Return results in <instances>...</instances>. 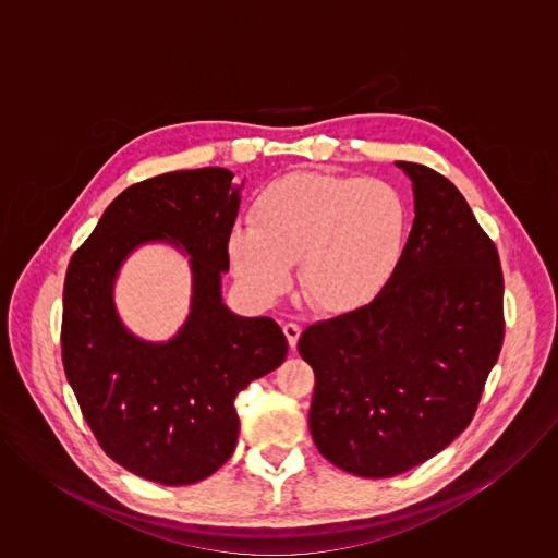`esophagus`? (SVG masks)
Masks as SVG:
<instances>
[{"mask_svg":"<svg viewBox=\"0 0 558 558\" xmlns=\"http://www.w3.org/2000/svg\"><path fill=\"white\" fill-rule=\"evenodd\" d=\"M282 331H284V336H287V340H289V347L295 349V344H298V340H300V333H302V327L295 325V323H284V325H282Z\"/></svg>","mask_w":558,"mask_h":558,"instance_id":"obj_1","label":"esophagus"}]
</instances>
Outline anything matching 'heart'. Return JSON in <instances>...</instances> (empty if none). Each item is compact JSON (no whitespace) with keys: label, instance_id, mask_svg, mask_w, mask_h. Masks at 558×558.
I'll return each instance as SVG.
<instances>
[{"label":"heart","instance_id":"b5f03b06","mask_svg":"<svg viewBox=\"0 0 558 558\" xmlns=\"http://www.w3.org/2000/svg\"><path fill=\"white\" fill-rule=\"evenodd\" d=\"M407 207L392 185L323 172H291L265 185L252 205V225L227 235L235 278L258 302H274L291 284V265L304 300L325 313L368 304L402 254Z\"/></svg>","mask_w":558,"mask_h":558}]
</instances>
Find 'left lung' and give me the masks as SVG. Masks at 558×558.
I'll return each instance as SVG.
<instances>
[{
  "label": "left lung",
  "instance_id": "left-lung-1",
  "mask_svg": "<svg viewBox=\"0 0 558 558\" xmlns=\"http://www.w3.org/2000/svg\"><path fill=\"white\" fill-rule=\"evenodd\" d=\"M397 166L413 181L415 220L395 271L373 302L298 342L315 373L317 450L373 480L420 465L465 430L506 333L493 238L446 177Z\"/></svg>",
  "mask_w": 558,
  "mask_h": 558
}]
</instances>
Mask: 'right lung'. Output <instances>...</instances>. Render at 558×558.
<instances>
[{"label":"right lung","instance_id":"right-lung-1","mask_svg":"<svg viewBox=\"0 0 558 558\" xmlns=\"http://www.w3.org/2000/svg\"><path fill=\"white\" fill-rule=\"evenodd\" d=\"M225 168L170 172L119 194L68 265L61 360L104 452L166 486L214 474L238 439L235 395L278 368L289 342L271 317H241L220 298L238 187ZM168 240L193 256V311L170 342L151 345L121 325L116 271L143 242Z\"/></svg>","mask_w":558,"mask_h":558}]
</instances>
